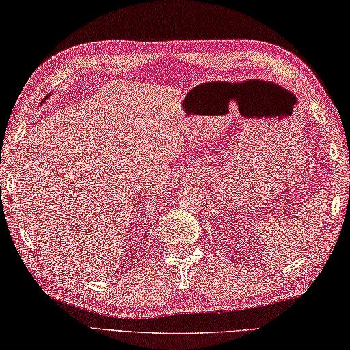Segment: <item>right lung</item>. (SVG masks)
Masks as SVG:
<instances>
[{"label": "right lung", "instance_id": "obj_1", "mask_svg": "<svg viewBox=\"0 0 350 350\" xmlns=\"http://www.w3.org/2000/svg\"><path fill=\"white\" fill-rule=\"evenodd\" d=\"M45 100H46V97H45Z\"/></svg>", "mask_w": 350, "mask_h": 350}]
</instances>
